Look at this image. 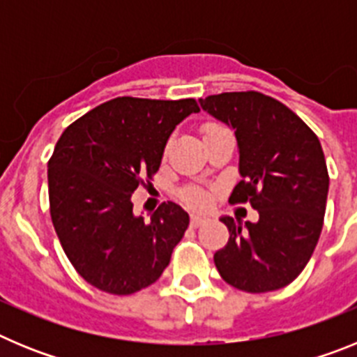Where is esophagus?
<instances>
[{
    "label": "esophagus",
    "mask_w": 357,
    "mask_h": 357,
    "mask_svg": "<svg viewBox=\"0 0 357 357\" xmlns=\"http://www.w3.org/2000/svg\"><path fill=\"white\" fill-rule=\"evenodd\" d=\"M204 222H206V216H202V214H191V227H200Z\"/></svg>",
    "instance_id": "obj_1"
}]
</instances>
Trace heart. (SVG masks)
<instances>
[{"label":"heart","mask_w":357,"mask_h":357,"mask_svg":"<svg viewBox=\"0 0 357 357\" xmlns=\"http://www.w3.org/2000/svg\"><path fill=\"white\" fill-rule=\"evenodd\" d=\"M218 127H222V125H218V123H206V125L202 127V132H204V134H207V132L214 130V128H218ZM184 200L188 202L189 206H195V207L204 206V204H206V197H204L202 193H198V191H189V193H185Z\"/></svg>","instance_id":"obj_1"}]
</instances>
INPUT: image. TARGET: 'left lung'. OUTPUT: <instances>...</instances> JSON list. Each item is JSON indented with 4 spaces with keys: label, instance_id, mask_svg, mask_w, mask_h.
<instances>
[{
    "label": "left lung",
    "instance_id": "left-lung-1",
    "mask_svg": "<svg viewBox=\"0 0 357 357\" xmlns=\"http://www.w3.org/2000/svg\"><path fill=\"white\" fill-rule=\"evenodd\" d=\"M200 105L234 128L241 181L229 204L259 222L222 218L229 241L214 254L227 284L247 293L284 288L311 259L326 214L329 173L317 134L291 109L257 91L211 94Z\"/></svg>",
    "mask_w": 357,
    "mask_h": 357
}]
</instances>
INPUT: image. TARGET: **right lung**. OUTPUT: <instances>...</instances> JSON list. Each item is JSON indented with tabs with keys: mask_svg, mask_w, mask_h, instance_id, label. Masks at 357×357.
I'll return each mask as SVG.
<instances>
[{
	"mask_svg": "<svg viewBox=\"0 0 357 357\" xmlns=\"http://www.w3.org/2000/svg\"><path fill=\"white\" fill-rule=\"evenodd\" d=\"M197 100L119 96L73 121L48 160L50 214L78 275L109 295L153 284L169 264L189 216L164 202L150 222L130 197L159 172L166 141Z\"/></svg>",
	"mask_w": 357,
	"mask_h": 357,
	"instance_id": "obj_1",
	"label": "right lung"
}]
</instances>
